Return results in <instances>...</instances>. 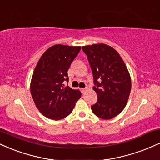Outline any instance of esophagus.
I'll use <instances>...</instances> for the list:
<instances>
[{"label": "esophagus", "instance_id": "esophagus-1", "mask_svg": "<svg viewBox=\"0 0 160 160\" xmlns=\"http://www.w3.org/2000/svg\"><path fill=\"white\" fill-rule=\"evenodd\" d=\"M80 89V91H81L82 93L86 92V91L87 90V89H86V88H81V89Z\"/></svg>", "mask_w": 160, "mask_h": 160}]
</instances>
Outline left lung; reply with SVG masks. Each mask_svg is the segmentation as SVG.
I'll return each mask as SVG.
<instances>
[{
    "mask_svg": "<svg viewBox=\"0 0 160 160\" xmlns=\"http://www.w3.org/2000/svg\"><path fill=\"white\" fill-rule=\"evenodd\" d=\"M93 74L98 101L91 109L99 118L110 120L120 114L131 92V78L120 54L110 46L98 43L82 47Z\"/></svg>",
    "mask_w": 160,
    "mask_h": 160,
    "instance_id": "8db88e82",
    "label": "left lung"
}]
</instances>
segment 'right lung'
<instances>
[{
	"label": "right lung",
	"instance_id": "add662e5",
	"mask_svg": "<svg viewBox=\"0 0 160 160\" xmlns=\"http://www.w3.org/2000/svg\"><path fill=\"white\" fill-rule=\"evenodd\" d=\"M81 47L56 44L42 55L34 69L31 93L36 107L43 116L59 120L68 116L81 92L65 86L68 81V70Z\"/></svg>",
	"mask_w": 160,
	"mask_h": 160
}]
</instances>
